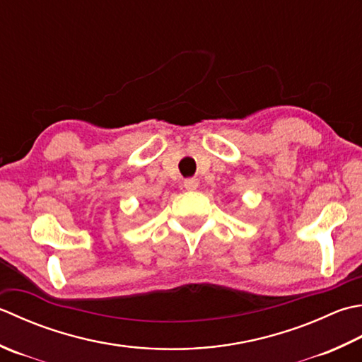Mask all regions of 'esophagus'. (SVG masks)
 Masks as SVG:
<instances>
[{"instance_id": "obj_1", "label": "esophagus", "mask_w": 362, "mask_h": 362, "mask_svg": "<svg viewBox=\"0 0 362 362\" xmlns=\"http://www.w3.org/2000/svg\"><path fill=\"white\" fill-rule=\"evenodd\" d=\"M197 187H199V180H197V179H187L185 180V188L187 189L194 191V189H197Z\"/></svg>"}]
</instances>
